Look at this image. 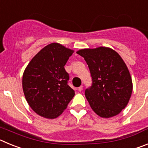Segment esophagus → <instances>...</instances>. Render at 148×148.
<instances>
[{
    "mask_svg": "<svg viewBox=\"0 0 148 148\" xmlns=\"http://www.w3.org/2000/svg\"><path fill=\"white\" fill-rule=\"evenodd\" d=\"M82 90H83V86H80V87H79L78 88V91H79V92L82 91Z\"/></svg>",
    "mask_w": 148,
    "mask_h": 148,
    "instance_id": "obj_1",
    "label": "esophagus"
}]
</instances>
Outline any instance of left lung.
Returning <instances> with one entry per match:
<instances>
[{"instance_id":"left-lung-1","label":"left lung","mask_w":148,"mask_h":148,"mask_svg":"<svg viewBox=\"0 0 148 148\" xmlns=\"http://www.w3.org/2000/svg\"><path fill=\"white\" fill-rule=\"evenodd\" d=\"M87 62L92 85L85 96L92 110L102 118H110L125 109L131 96L130 72L121 56L109 47L82 49L77 52Z\"/></svg>"}]
</instances>
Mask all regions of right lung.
I'll return each instance as SVG.
<instances>
[{"mask_svg":"<svg viewBox=\"0 0 148 148\" xmlns=\"http://www.w3.org/2000/svg\"><path fill=\"white\" fill-rule=\"evenodd\" d=\"M74 51L58 43L48 44L33 57L23 72L22 86L26 100L39 116L57 118L75 95L68 85L64 66Z\"/></svg>","mask_w":148,"mask_h":148,"instance_id":"1","label":"right lung"}]
</instances>
